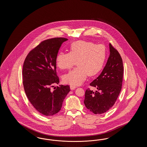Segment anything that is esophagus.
<instances>
[{
    "label": "esophagus",
    "instance_id": "obj_1",
    "mask_svg": "<svg viewBox=\"0 0 147 147\" xmlns=\"http://www.w3.org/2000/svg\"><path fill=\"white\" fill-rule=\"evenodd\" d=\"M70 88H71V90H73V89H76V87L75 86L71 85V86H70Z\"/></svg>",
    "mask_w": 147,
    "mask_h": 147
}]
</instances>
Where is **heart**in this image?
Here are the masks:
<instances>
[{
    "instance_id": "b5f03b06",
    "label": "heart",
    "mask_w": 147,
    "mask_h": 147,
    "mask_svg": "<svg viewBox=\"0 0 147 147\" xmlns=\"http://www.w3.org/2000/svg\"><path fill=\"white\" fill-rule=\"evenodd\" d=\"M106 55V48L103 45L79 40L71 43L69 53L57 54L56 64L61 69H69L76 61L78 66L63 76L66 83L76 86L81 84L88 74L90 76L97 74L102 68Z\"/></svg>"
}]
</instances>
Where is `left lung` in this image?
<instances>
[{
    "instance_id": "left-lung-1",
    "label": "left lung",
    "mask_w": 147,
    "mask_h": 147,
    "mask_svg": "<svg viewBox=\"0 0 147 147\" xmlns=\"http://www.w3.org/2000/svg\"><path fill=\"white\" fill-rule=\"evenodd\" d=\"M110 55L102 71L90 84L98 90L89 88L85 92L84 103L86 108L95 114H101L113 106L121 90L123 75V65L120 54L109 44Z\"/></svg>"
}]
</instances>
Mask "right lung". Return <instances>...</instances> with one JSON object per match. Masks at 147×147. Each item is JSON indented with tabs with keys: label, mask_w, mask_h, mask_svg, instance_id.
Here are the masks:
<instances>
[{
	"label": "right lung",
	"mask_w": 147,
	"mask_h": 147,
	"mask_svg": "<svg viewBox=\"0 0 147 147\" xmlns=\"http://www.w3.org/2000/svg\"><path fill=\"white\" fill-rule=\"evenodd\" d=\"M65 38H54L41 42L27 54L22 68L24 88L36 110L45 116L58 113L70 91L68 85H60L56 71V57Z\"/></svg>",
	"instance_id": "right-lung-1"
}]
</instances>
